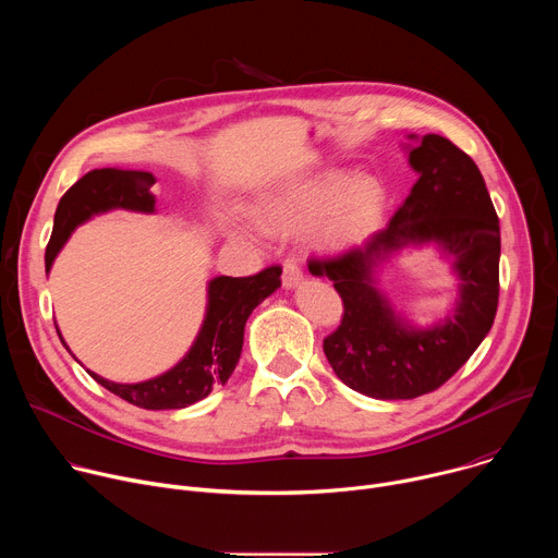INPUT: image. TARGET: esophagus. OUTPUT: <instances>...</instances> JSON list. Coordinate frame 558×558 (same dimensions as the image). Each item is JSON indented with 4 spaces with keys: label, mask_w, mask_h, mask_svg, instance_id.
I'll list each match as a JSON object with an SVG mask.
<instances>
[{
    "label": "esophagus",
    "mask_w": 558,
    "mask_h": 558,
    "mask_svg": "<svg viewBox=\"0 0 558 558\" xmlns=\"http://www.w3.org/2000/svg\"><path fill=\"white\" fill-rule=\"evenodd\" d=\"M302 280H304V276H302L300 267L295 265V260H287L284 269H282V287L287 291H293V289H298L302 284Z\"/></svg>",
    "instance_id": "34e87169"
}]
</instances>
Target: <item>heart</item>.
<instances>
[{
  "label": "heart",
  "mask_w": 558,
  "mask_h": 558,
  "mask_svg": "<svg viewBox=\"0 0 558 558\" xmlns=\"http://www.w3.org/2000/svg\"><path fill=\"white\" fill-rule=\"evenodd\" d=\"M386 209V192L373 177L325 170L295 181L260 203V222L280 235H295L315 222L320 252L340 256L371 241Z\"/></svg>",
  "instance_id": "heart-1"
}]
</instances>
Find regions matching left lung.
<instances>
[{"instance_id":"8db88e82","label":"left lung","mask_w":558,"mask_h":558,"mask_svg":"<svg viewBox=\"0 0 558 558\" xmlns=\"http://www.w3.org/2000/svg\"><path fill=\"white\" fill-rule=\"evenodd\" d=\"M407 138L417 183L388 227L342 258L308 263L344 302L325 355L349 388L373 400H415L439 388L484 342L499 302V218L480 168L446 136ZM422 246H437L458 280L456 302L430 326L397 312L380 289L383 267Z\"/></svg>"}]
</instances>
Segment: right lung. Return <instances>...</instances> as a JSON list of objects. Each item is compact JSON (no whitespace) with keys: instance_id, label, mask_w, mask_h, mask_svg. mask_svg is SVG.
Here are the masks:
<instances>
[{"instance_id":"obj_1","label":"right lung","mask_w":558,"mask_h":558,"mask_svg":"<svg viewBox=\"0 0 558 558\" xmlns=\"http://www.w3.org/2000/svg\"><path fill=\"white\" fill-rule=\"evenodd\" d=\"M154 183L156 177L149 172L110 168L93 170L78 179L57 205L52 238L46 250V274H50L57 254L78 225L114 209L154 214ZM280 267H269L250 278H211L207 282L203 325L190 351L170 371L136 384H119L93 371L88 373L121 400L147 411H179L205 400L214 386L227 384L233 373L241 360L247 317L280 287ZM59 338L68 349L61 333Z\"/></svg>"}]
</instances>
